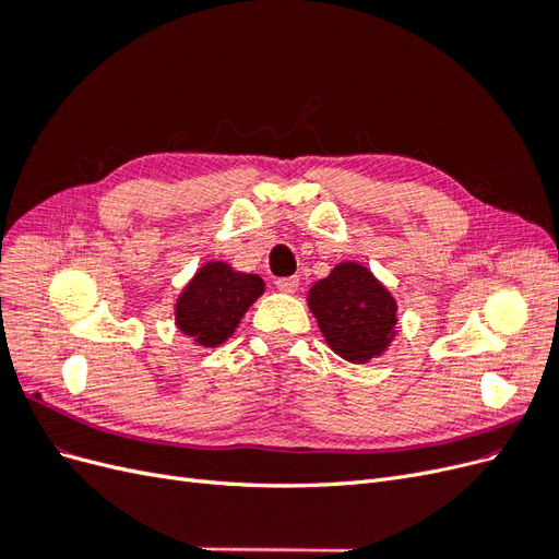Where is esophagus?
<instances>
[{"instance_id": "esophagus-1", "label": "esophagus", "mask_w": 559, "mask_h": 559, "mask_svg": "<svg viewBox=\"0 0 559 559\" xmlns=\"http://www.w3.org/2000/svg\"><path fill=\"white\" fill-rule=\"evenodd\" d=\"M275 286L284 294H296L298 292V277H280V280H275Z\"/></svg>"}]
</instances>
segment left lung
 Wrapping results in <instances>:
<instances>
[{
  "label": "left lung",
  "mask_w": 559,
  "mask_h": 559,
  "mask_svg": "<svg viewBox=\"0 0 559 559\" xmlns=\"http://www.w3.org/2000/svg\"><path fill=\"white\" fill-rule=\"evenodd\" d=\"M310 310L333 352L368 361L392 341L396 302L364 265L341 263L310 289Z\"/></svg>",
  "instance_id": "obj_1"
}]
</instances>
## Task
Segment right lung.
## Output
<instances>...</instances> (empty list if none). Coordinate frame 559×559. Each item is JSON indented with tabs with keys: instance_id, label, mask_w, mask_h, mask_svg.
<instances>
[{
	"instance_id": "1",
	"label": "right lung",
	"mask_w": 559,
	"mask_h": 559,
	"mask_svg": "<svg viewBox=\"0 0 559 559\" xmlns=\"http://www.w3.org/2000/svg\"><path fill=\"white\" fill-rule=\"evenodd\" d=\"M261 294V277L235 273L226 263H207L183 289L177 302V324L200 345H222Z\"/></svg>"
}]
</instances>
